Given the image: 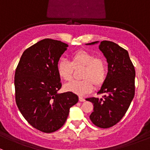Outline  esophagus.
Returning a JSON list of instances; mask_svg holds the SVG:
<instances>
[{"label":"esophagus","instance_id":"esophagus-1","mask_svg":"<svg viewBox=\"0 0 150 150\" xmlns=\"http://www.w3.org/2000/svg\"><path fill=\"white\" fill-rule=\"evenodd\" d=\"M79 101L80 102H84L85 99L83 96H79Z\"/></svg>","mask_w":150,"mask_h":150}]
</instances>
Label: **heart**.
Here are the masks:
<instances>
[{
    "label": "heart",
    "mask_w": 150,
    "mask_h": 150,
    "mask_svg": "<svg viewBox=\"0 0 150 150\" xmlns=\"http://www.w3.org/2000/svg\"><path fill=\"white\" fill-rule=\"evenodd\" d=\"M83 67L81 74V81H74L64 85L67 91L79 95H85L95 87H101L104 83L108 73L105 59L86 50H78L70 56V62L60 59L57 63V70L59 77L64 81L72 78L73 69Z\"/></svg>",
    "instance_id": "obj_1"
}]
</instances>
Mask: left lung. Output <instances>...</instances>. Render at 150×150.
<instances>
[{
  "instance_id": "obj_1",
  "label": "left lung",
  "mask_w": 150,
  "mask_h": 150,
  "mask_svg": "<svg viewBox=\"0 0 150 150\" xmlns=\"http://www.w3.org/2000/svg\"><path fill=\"white\" fill-rule=\"evenodd\" d=\"M97 43L95 41L86 45ZM99 48L108 63L107 79L97 93L103 96L86 100L93 104V110L90 115L92 122L99 128H108L121 120L134 99L136 72L128 52L117 43L103 40Z\"/></svg>"
}]
</instances>
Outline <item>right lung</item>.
I'll return each mask as SVG.
<instances>
[{
  "label": "right lung",
  "instance_id": "add662e5",
  "mask_svg": "<svg viewBox=\"0 0 150 150\" xmlns=\"http://www.w3.org/2000/svg\"><path fill=\"white\" fill-rule=\"evenodd\" d=\"M67 47L59 40L43 39L24 51L16 67V105L25 120L42 132L59 129L70 107L78 102V96L72 92L57 93L62 87L57 63Z\"/></svg>",
  "mask_w": 150,
  "mask_h": 150
}]
</instances>
